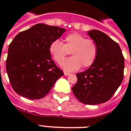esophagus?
Instances as JSON below:
<instances>
[{"label":"esophagus","instance_id":"esophagus-1","mask_svg":"<svg viewBox=\"0 0 131 131\" xmlns=\"http://www.w3.org/2000/svg\"><path fill=\"white\" fill-rule=\"evenodd\" d=\"M64 74L65 75V76H68V75H70V73L69 72H67V71H64Z\"/></svg>","mask_w":131,"mask_h":131}]
</instances>
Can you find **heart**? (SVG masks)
<instances>
[{
    "instance_id": "heart-1",
    "label": "heart",
    "mask_w": 131,
    "mask_h": 131,
    "mask_svg": "<svg viewBox=\"0 0 131 131\" xmlns=\"http://www.w3.org/2000/svg\"><path fill=\"white\" fill-rule=\"evenodd\" d=\"M63 44L60 40L52 41L49 46V52L55 62L60 63L71 51L73 57L67 58L61 63L64 70L72 71L81 66L83 68L91 67L96 60L98 48L92 39L85 38L79 33H71L64 38Z\"/></svg>"
}]
</instances>
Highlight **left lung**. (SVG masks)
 Segmentation results:
<instances>
[{"label": "left lung", "instance_id": "1", "mask_svg": "<svg viewBox=\"0 0 131 131\" xmlns=\"http://www.w3.org/2000/svg\"><path fill=\"white\" fill-rule=\"evenodd\" d=\"M96 43L98 53L95 62L77 74V83L72 91L81 102L97 104L108 101L124 79V57L117 43L98 30L88 32Z\"/></svg>", "mask_w": 131, "mask_h": 131}]
</instances>
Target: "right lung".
<instances>
[{"mask_svg":"<svg viewBox=\"0 0 131 131\" xmlns=\"http://www.w3.org/2000/svg\"><path fill=\"white\" fill-rule=\"evenodd\" d=\"M65 31L37 24L14 38L8 48L6 70L10 84L18 95L31 100L43 98L64 75L52 60L49 46Z\"/></svg>","mask_w":131,"mask_h":131,"instance_id":"right-lung-1","label":"right lung"}]
</instances>
